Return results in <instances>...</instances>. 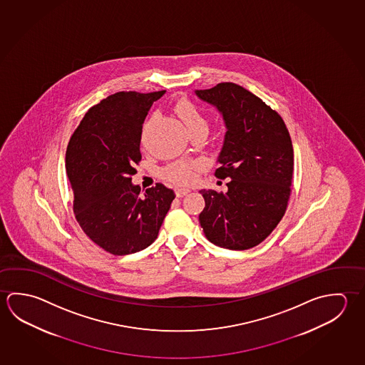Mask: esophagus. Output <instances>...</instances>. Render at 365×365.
<instances>
[{
  "label": "esophagus",
  "instance_id": "esophagus-1",
  "mask_svg": "<svg viewBox=\"0 0 365 365\" xmlns=\"http://www.w3.org/2000/svg\"><path fill=\"white\" fill-rule=\"evenodd\" d=\"M188 192H190L188 188H177L175 190V195H177V197H183Z\"/></svg>",
  "mask_w": 365,
  "mask_h": 365
}]
</instances>
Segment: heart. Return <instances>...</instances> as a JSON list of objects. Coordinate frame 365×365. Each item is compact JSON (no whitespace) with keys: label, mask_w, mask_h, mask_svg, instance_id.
<instances>
[{"label":"heart","mask_w":365,"mask_h":365,"mask_svg":"<svg viewBox=\"0 0 365 365\" xmlns=\"http://www.w3.org/2000/svg\"><path fill=\"white\" fill-rule=\"evenodd\" d=\"M177 110H178L180 119L183 120L188 130L197 128V127L207 128V122H206L205 116L192 103H180ZM193 170H195V164L180 161V163L173 164L165 169V177L177 185H187L193 180V175H195Z\"/></svg>","instance_id":"obj_1"}]
</instances>
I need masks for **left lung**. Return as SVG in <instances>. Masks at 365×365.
I'll return each instance as SVG.
<instances>
[{
	"label": "left lung",
	"instance_id": "obj_1",
	"mask_svg": "<svg viewBox=\"0 0 365 365\" xmlns=\"http://www.w3.org/2000/svg\"><path fill=\"white\" fill-rule=\"evenodd\" d=\"M196 96L223 116V146L215 175L228 178V191L201 190L198 215L205 236L228 250L262 242L287 207L294 172V148L286 124L250 91L236 83L196 90Z\"/></svg>",
	"mask_w": 365,
	"mask_h": 365
}]
</instances>
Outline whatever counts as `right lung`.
I'll list each match as a JSON object with an SVG mask.
<instances>
[{
    "instance_id": "obj_1",
    "label": "right lung",
    "mask_w": 365,
    "mask_h": 365,
    "mask_svg": "<svg viewBox=\"0 0 365 365\" xmlns=\"http://www.w3.org/2000/svg\"><path fill=\"white\" fill-rule=\"evenodd\" d=\"M164 93L129 91L103 98L84 115L66 148L78 223L113 255L135 254L154 242L175 197L163 183L143 196L132 183L141 160L142 125Z\"/></svg>"
}]
</instances>
